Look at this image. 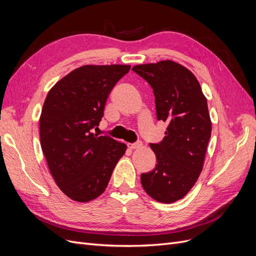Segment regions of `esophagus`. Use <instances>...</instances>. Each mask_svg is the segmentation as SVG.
Wrapping results in <instances>:
<instances>
[{"mask_svg": "<svg viewBox=\"0 0 256 256\" xmlns=\"http://www.w3.org/2000/svg\"><path fill=\"white\" fill-rule=\"evenodd\" d=\"M127 146H128V148H130V150H136V148H138V147H141V146H142V143H141V142L129 143Z\"/></svg>", "mask_w": 256, "mask_h": 256, "instance_id": "obj_1", "label": "esophagus"}]
</instances>
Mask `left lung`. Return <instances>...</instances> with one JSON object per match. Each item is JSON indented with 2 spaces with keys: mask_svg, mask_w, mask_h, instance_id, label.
Returning <instances> with one entry per match:
<instances>
[{
  "mask_svg": "<svg viewBox=\"0 0 256 256\" xmlns=\"http://www.w3.org/2000/svg\"><path fill=\"white\" fill-rule=\"evenodd\" d=\"M132 72L150 85L158 120L168 122L166 136L150 143L157 164L141 174L147 194L161 203L182 198L203 168L212 134L207 100L190 70L172 60L136 65Z\"/></svg>",
  "mask_w": 256,
  "mask_h": 256,
  "instance_id": "8db88e82",
  "label": "left lung"
}]
</instances>
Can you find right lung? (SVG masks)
Instances as JSON below:
<instances>
[{
	"instance_id": "right-lung-1",
	"label": "right lung",
	"mask_w": 256,
	"mask_h": 256,
	"mask_svg": "<svg viewBox=\"0 0 256 256\" xmlns=\"http://www.w3.org/2000/svg\"><path fill=\"white\" fill-rule=\"evenodd\" d=\"M130 66L86 65L60 80L48 92L40 120V144L58 188L76 202L106 190L126 145L97 136L110 92Z\"/></svg>"
}]
</instances>
